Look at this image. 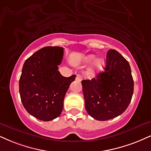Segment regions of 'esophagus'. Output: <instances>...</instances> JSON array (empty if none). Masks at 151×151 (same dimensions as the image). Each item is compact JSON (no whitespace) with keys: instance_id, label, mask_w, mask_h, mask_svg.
Masks as SVG:
<instances>
[{"instance_id":"34e87169","label":"esophagus","mask_w":151,"mask_h":151,"mask_svg":"<svg viewBox=\"0 0 151 151\" xmlns=\"http://www.w3.org/2000/svg\"><path fill=\"white\" fill-rule=\"evenodd\" d=\"M76 81L81 82L82 81V76L81 75H77L76 77Z\"/></svg>"}]
</instances>
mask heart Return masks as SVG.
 Returning a JSON list of instances; mask_svg holds the SVG:
<instances>
[{"label": "heart", "mask_w": 151, "mask_h": 151, "mask_svg": "<svg viewBox=\"0 0 151 151\" xmlns=\"http://www.w3.org/2000/svg\"><path fill=\"white\" fill-rule=\"evenodd\" d=\"M95 58L96 57L93 55L87 56L84 59V63L85 64H90L94 61ZM104 66H105V61L103 59H96L95 64H94V68L90 70V73H89V75H90V77H94V76H95L103 70Z\"/></svg>", "instance_id": "1"}]
</instances>
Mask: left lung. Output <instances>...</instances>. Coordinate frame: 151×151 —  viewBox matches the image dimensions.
Returning a JSON list of instances; mask_svg holds the SVG:
<instances>
[{"instance_id":"obj_1","label":"left lung","mask_w":151,"mask_h":151,"mask_svg":"<svg viewBox=\"0 0 151 151\" xmlns=\"http://www.w3.org/2000/svg\"><path fill=\"white\" fill-rule=\"evenodd\" d=\"M81 83L87 112L97 120H108L122 114L133 95L130 66L115 50L108 51L104 71Z\"/></svg>"}]
</instances>
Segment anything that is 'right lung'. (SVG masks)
<instances>
[{"label": "right lung", "instance_id": "add662e5", "mask_svg": "<svg viewBox=\"0 0 151 151\" xmlns=\"http://www.w3.org/2000/svg\"><path fill=\"white\" fill-rule=\"evenodd\" d=\"M64 48L42 47L24 62L19 79V94L24 107L38 120L50 121L60 115L65 94L76 75L64 77L58 70Z\"/></svg>", "mask_w": 151, "mask_h": 151}]
</instances>
